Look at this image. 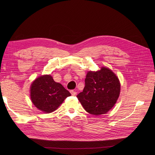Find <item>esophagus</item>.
I'll return each instance as SVG.
<instances>
[{"mask_svg": "<svg viewBox=\"0 0 155 155\" xmlns=\"http://www.w3.org/2000/svg\"><path fill=\"white\" fill-rule=\"evenodd\" d=\"M70 93H71L72 96H76V94H77L76 92H75V91H72V90L70 91Z\"/></svg>", "mask_w": 155, "mask_h": 155, "instance_id": "34e87169", "label": "esophagus"}]
</instances>
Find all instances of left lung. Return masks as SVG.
Returning a JSON list of instances; mask_svg holds the SVG:
<instances>
[{
  "label": "left lung",
  "mask_w": 155,
  "mask_h": 155,
  "mask_svg": "<svg viewBox=\"0 0 155 155\" xmlns=\"http://www.w3.org/2000/svg\"><path fill=\"white\" fill-rule=\"evenodd\" d=\"M85 86L77 97L85 110L91 114H104L117 101L120 93L118 78L109 68L101 67L96 72L88 71Z\"/></svg>",
  "instance_id": "left-lung-1"
}]
</instances>
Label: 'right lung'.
Listing matches in <instances>:
<instances>
[{"instance_id": "obj_1", "label": "right lung", "mask_w": 155, "mask_h": 155, "mask_svg": "<svg viewBox=\"0 0 155 155\" xmlns=\"http://www.w3.org/2000/svg\"><path fill=\"white\" fill-rule=\"evenodd\" d=\"M70 93L59 83L54 81L50 75L35 79L30 87L31 100L37 109L46 113L55 110Z\"/></svg>"}]
</instances>
